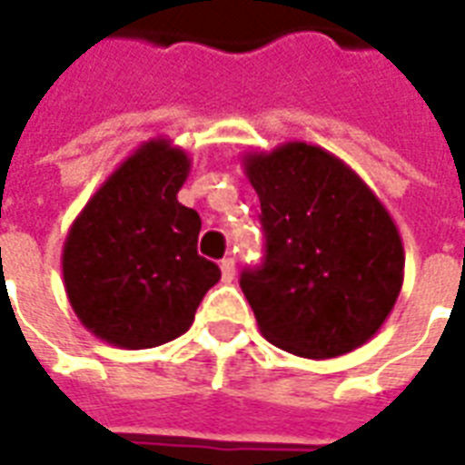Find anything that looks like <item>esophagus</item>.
Here are the masks:
<instances>
[{"instance_id": "obj_1", "label": "esophagus", "mask_w": 465, "mask_h": 465, "mask_svg": "<svg viewBox=\"0 0 465 465\" xmlns=\"http://www.w3.org/2000/svg\"><path fill=\"white\" fill-rule=\"evenodd\" d=\"M222 279L223 282H233V276H236V263H233L232 256H226V259H222Z\"/></svg>"}]
</instances>
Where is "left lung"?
<instances>
[{
  "label": "left lung",
  "instance_id": "8db88e82",
  "mask_svg": "<svg viewBox=\"0 0 465 465\" xmlns=\"http://www.w3.org/2000/svg\"><path fill=\"white\" fill-rule=\"evenodd\" d=\"M266 259L242 273L259 331L302 359L359 349L393 312L403 243L389 209L339 156L306 142L243 153Z\"/></svg>",
  "mask_w": 465,
  "mask_h": 465
}]
</instances>
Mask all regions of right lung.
<instances>
[{"instance_id":"obj_1","label":"right lung","mask_w":465,"mask_h":465,"mask_svg":"<svg viewBox=\"0 0 465 465\" xmlns=\"http://www.w3.org/2000/svg\"><path fill=\"white\" fill-rule=\"evenodd\" d=\"M192 159L149 139L109 173L66 233L62 273L76 319L119 349H153L189 331L222 279L196 252L202 219L176 193Z\"/></svg>"}]
</instances>
